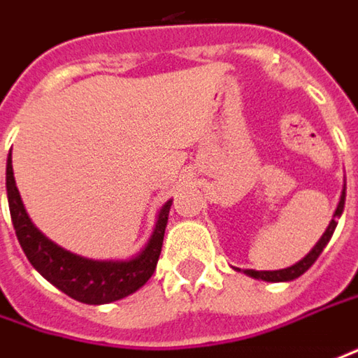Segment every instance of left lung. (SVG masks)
<instances>
[{"label": "left lung", "mask_w": 358, "mask_h": 358, "mask_svg": "<svg viewBox=\"0 0 358 358\" xmlns=\"http://www.w3.org/2000/svg\"><path fill=\"white\" fill-rule=\"evenodd\" d=\"M345 194H347V186H343V194H341V200H338V206L334 210L333 220L329 222L324 234L320 236L319 242L313 246V250H310L306 257L301 258L296 264H292V266H288V268H280V271H244V274H248V276H252V278H258V280H266V282H288V280H294V278H299L301 274H304V272L315 264V260L320 257L322 248H324V246L329 244V241H331L334 228L338 224V218H341V214H343V210H345ZM236 271H241V268H236Z\"/></svg>", "instance_id": "obj_1"}]
</instances>
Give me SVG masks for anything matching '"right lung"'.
<instances>
[{"mask_svg": "<svg viewBox=\"0 0 358 358\" xmlns=\"http://www.w3.org/2000/svg\"><path fill=\"white\" fill-rule=\"evenodd\" d=\"M6 188L15 236L27 260L45 280H50L73 301L86 304L114 303L144 287L156 271L172 200H168L160 208L146 246L136 257L128 260H94L57 246L36 228L25 212L20 190L15 186L11 154L8 156L6 168Z\"/></svg>", "mask_w": 358, "mask_h": 358, "instance_id": "right-lung-1", "label": "right lung"}]
</instances>
